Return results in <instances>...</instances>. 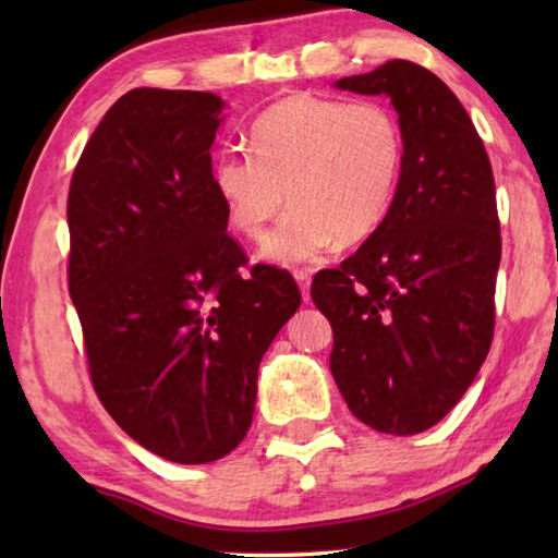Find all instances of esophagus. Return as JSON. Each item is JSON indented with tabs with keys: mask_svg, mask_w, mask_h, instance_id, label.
<instances>
[{
	"mask_svg": "<svg viewBox=\"0 0 558 558\" xmlns=\"http://www.w3.org/2000/svg\"><path fill=\"white\" fill-rule=\"evenodd\" d=\"M292 276H295V280H298L300 292H302V300L310 302V272L307 270H295V272H292Z\"/></svg>",
	"mask_w": 558,
	"mask_h": 558,
	"instance_id": "34e87169",
	"label": "esophagus"
}]
</instances>
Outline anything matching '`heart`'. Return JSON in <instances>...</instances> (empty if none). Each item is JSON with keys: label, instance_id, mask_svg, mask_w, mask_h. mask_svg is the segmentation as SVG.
Segmentation results:
<instances>
[{"label": "heart", "instance_id": "heart-1", "mask_svg": "<svg viewBox=\"0 0 558 558\" xmlns=\"http://www.w3.org/2000/svg\"><path fill=\"white\" fill-rule=\"evenodd\" d=\"M251 153L214 159V192L248 239H260L290 199L295 209L263 241L260 258L298 266L379 229L399 192L403 135L379 100L292 96L253 122Z\"/></svg>", "mask_w": 558, "mask_h": 558}]
</instances>
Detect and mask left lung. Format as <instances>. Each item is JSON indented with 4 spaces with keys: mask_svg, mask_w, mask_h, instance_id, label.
Masks as SVG:
<instances>
[{
    "mask_svg": "<svg viewBox=\"0 0 558 558\" xmlns=\"http://www.w3.org/2000/svg\"><path fill=\"white\" fill-rule=\"evenodd\" d=\"M335 88L389 96L403 165L389 214L354 256L317 272L329 369L366 426L415 436L456 405L493 344L502 256L495 177L468 110L436 73L386 61Z\"/></svg>",
    "mask_w": 558,
    "mask_h": 558,
    "instance_id": "left-lung-1",
    "label": "left lung"
}]
</instances>
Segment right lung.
<instances>
[{
  "label": "right lung",
  "mask_w": 558,
  "mask_h": 558,
  "mask_svg": "<svg viewBox=\"0 0 558 558\" xmlns=\"http://www.w3.org/2000/svg\"><path fill=\"white\" fill-rule=\"evenodd\" d=\"M223 108L202 90L125 93L69 192V290L93 386L132 440L182 465L245 438L260 359L300 307L288 270L239 272L211 184Z\"/></svg>",
  "instance_id": "1"
}]
</instances>
